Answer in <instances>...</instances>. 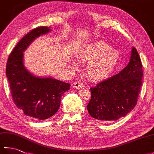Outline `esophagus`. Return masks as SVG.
Returning a JSON list of instances; mask_svg holds the SVG:
<instances>
[{"label": "esophagus", "instance_id": "obj_1", "mask_svg": "<svg viewBox=\"0 0 154 154\" xmlns=\"http://www.w3.org/2000/svg\"><path fill=\"white\" fill-rule=\"evenodd\" d=\"M73 88H75V89H80V88H83L84 85L81 82H79V81H75L73 85Z\"/></svg>", "mask_w": 154, "mask_h": 154}]
</instances>
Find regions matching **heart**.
I'll return each mask as SVG.
<instances>
[{"instance_id": "heart-1", "label": "heart", "mask_w": 154, "mask_h": 154, "mask_svg": "<svg viewBox=\"0 0 154 154\" xmlns=\"http://www.w3.org/2000/svg\"><path fill=\"white\" fill-rule=\"evenodd\" d=\"M77 57L80 61L87 63V73L91 79L101 81L109 78L112 74L119 62V54L105 42H97L81 49ZM75 65V62L71 61V66Z\"/></svg>"}]
</instances>
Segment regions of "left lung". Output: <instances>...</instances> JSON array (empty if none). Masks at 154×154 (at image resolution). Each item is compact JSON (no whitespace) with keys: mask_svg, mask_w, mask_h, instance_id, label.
I'll list each match as a JSON object with an SVG mask.
<instances>
[{"mask_svg":"<svg viewBox=\"0 0 154 154\" xmlns=\"http://www.w3.org/2000/svg\"><path fill=\"white\" fill-rule=\"evenodd\" d=\"M142 76L141 60L133 47L126 67L91 88V98L87 106L90 115L100 121L117 120L127 115L137 104Z\"/></svg>","mask_w":154,"mask_h":154,"instance_id":"left-lung-1","label":"left lung"}]
</instances>
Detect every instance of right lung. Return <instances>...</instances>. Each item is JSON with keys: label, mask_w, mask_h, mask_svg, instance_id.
Returning a JSON list of instances; mask_svg holds the SVG:
<instances>
[{"label": "right lung", "mask_w": 154, "mask_h": 154, "mask_svg": "<svg viewBox=\"0 0 154 154\" xmlns=\"http://www.w3.org/2000/svg\"><path fill=\"white\" fill-rule=\"evenodd\" d=\"M46 26L38 27L23 37L10 54L6 75L16 106L25 115L36 120L54 116L60 106L61 98L71 85L51 77L30 73L24 65V52L35 38L50 32Z\"/></svg>", "instance_id": "right-lung-1"}]
</instances>
